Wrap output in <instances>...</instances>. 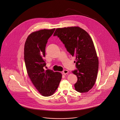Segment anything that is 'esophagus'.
Returning a JSON list of instances; mask_svg holds the SVG:
<instances>
[{
	"label": "esophagus",
	"mask_w": 120,
	"mask_h": 120,
	"mask_svg": "<svg viewBox=\"0 0 120 120\" xmlns=\"http://www.w3.org/2000/svg\"><path fill=\"white\" fill-rule=\"evenodd\" d=\"M68 70H64L63 71V74L64 75H66L67 74H68Z\"/></svg>",
	"instance_id": "34e87169"
}]
</instances>
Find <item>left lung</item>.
I'll list each match as a JSON object with an SVG mask.
<instances>
[{"label": "left lung", "mask_w": 120, "mask_h": 120, "mask_svg": "<svg viewBox=\"0 0 120 120\" xmlns=\"http://www.w3.org/2000/svg\"><path fill=\"white\" fill-rule=\"evenodd\" d=\"M53 36H57L67 51L75 57L76 68L72 71L77 77L74 85L76 91H89L94 86L98 69V60L91 38L78 26L57 28Z\"/></svg>", "instance_id": "1"}]
</instances>
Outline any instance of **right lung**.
Here are the masks:
<instances>
[{
    "mask_svg": "<svg viewBox=\"0 0 120 120\" xmlns=\"http://www.w3.org/2000/svg\"><path fill=\"white\" fill-rule=\"evenodd\" d=\"M55 29L33 32L24 46V60L29 76L36 89L44 96L52 95L59 85L62 75L51 70H44L46 45Z\"/></svg>",
    "mask_w": 120,
    "mask_h": 120,
    "instance_id": "obj_1",
    "label": "right lung"
}]
</instances>
